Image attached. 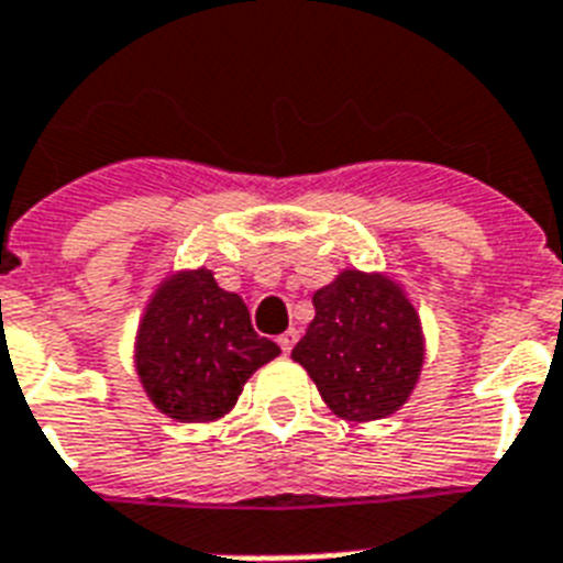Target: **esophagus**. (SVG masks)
<instances>
[{
    "mask_svg": "<svg viewBox=\"0 0 563 563\" xmlns=\"http://www.w3.org/2000/svg\"><path fill=\"white\" fill-rule=\"evenodd\" d=\"M296 342H299V331H296V328H290V331H285L282 336H278V347H282L285 354H290Z\"/></svg>",
    "mask_w": 563,
    "mask_h": 563,
    "instance_id": "esophagus-1",
    "label": "esophagus"
}]
</instances>
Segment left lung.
Masks as SVG:
<instances>
[{"mask_svg": "<svg viewBox=\"0 0 563 563\" xmlns=\"http://www.w3.org/2000/svg\"><path fill=\"white\" fill-rule=\"evenodd\" d=\"M316 316L292 347L333 415L379 420L415 391L422 333L415 305L391 278L360 271L313 292Z\"/></svg>", "mask_w": 563, "mask_h": 563, "instance_id": "obj_1", "label": "left lung"}]
</instances>
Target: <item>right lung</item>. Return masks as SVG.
<instances>
[{
    "instance_id": "add662e5",
    "label": "right lung",
    "mask_w": 563,
    "mask_h": 563,
    "mask_svg": "<svg viewBox=\"0 0 563 563\" xmlns=\"http://www.w3.org/2000/svg\"><path fill=\"white\" fill-rule=\"evenodd\" d=\"M258 336L241 296L209 271L178 273L148 301L137 333V374L148 399L180 422L227 415L253 371L278 356Z\"/></svg>"
}]
</instances>
